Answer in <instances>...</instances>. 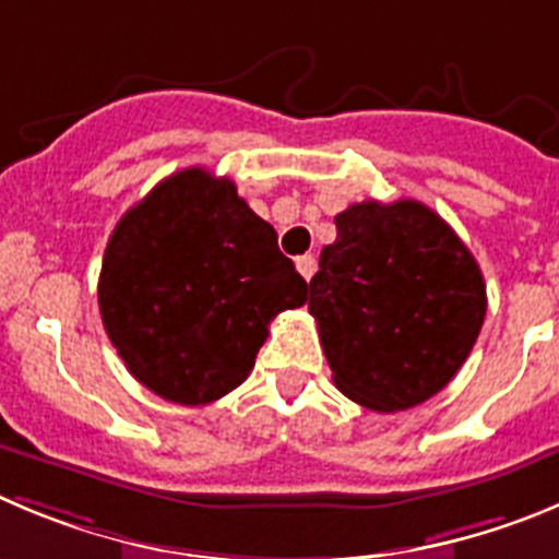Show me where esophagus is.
Masks as SVG:
<instances>
[{
  "mask_svg": "<svg viewBox=\"0 0 559 559\" xmlns=\"http://www.w3.org/2000/svg\"><path fill=\"white\" fill-rule=\"evenodd\" d=\"M295 264H297V273L304 275L306 281H311V275L317 273V262H314V255H311V253H306V255H297V259H295Z\"/></svg>",
  "mask_w": 559,
  "mask_h": 559,
  "instance_id": "obj_1",
  "label": "esophagus"
}]
</instances>
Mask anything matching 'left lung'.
I'll list each match as a JSON object with an SVG mask.
<instances>
[{"instance_id":"obj_1","label":"left lung","mask_w":559,"mask_h":559,"mask_svg":"<svg viewBox=\"0 0 559 559\" xmlns=\"http://www.w3.org/2000/svg\"><path fill=\"white\" fill-rule=\"evenodd\" d=\"M485 281L455 231L425 203H353L309 284L333 383L378 414L444 389L483 328Z\"/></svg>"}]
</instances>
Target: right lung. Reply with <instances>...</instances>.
I'll list each match as a JSON object with an SVG mask.
<instances>
[{
  "label": "right lung",
  "mask_w": 559,
  "mask_h": 559,
  "mask_svg": "<svg viewBox=\"0 0 559 559\" xmlns=\"http://www.w3.org/2000/svg\"><path fill=\"white\" fill-rule=\"evenodd\" d=\"M306 281L231 179L168 176L115 226L98 275L104 331L129 372L179 405L237 389L275 314L306 304Z\"/></svg>",
  "instance_id": "obj_1"
}]
</instances>
